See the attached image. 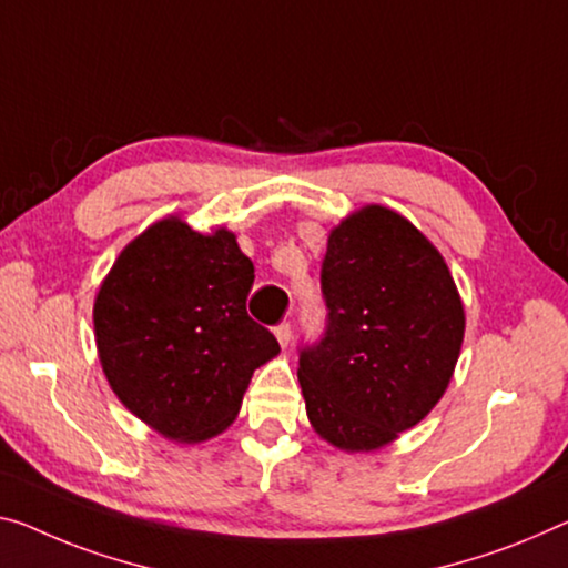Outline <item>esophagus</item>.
<instances>
[{"mask_svg": "<svg viewBox=\"0 0 568 568\" xmlns=\"http://www.w3.org/2000/svg\"><path fill=\"white\" fill-rule=\"evenodd\" d=\"M274 335L278 339V345L290 347V343H292V325H290V322H282V325H276Z\"/></svg>", "mask_w": 568, "mask_h": 568, "instance_id": "esophagus-1", "label": "esophagus"}]
</instances>
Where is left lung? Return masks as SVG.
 Returning a JSON list of instances; mask_svg holds the SVG:
<instances>
[{"label": "left lung", "mask_w": 568, "mask_h": 568, "mask_svg": "<svg viewBox=\"0 0 568 568\" xmlns=\"http://www.w3.org/2000/svg\"><path fill=\"white\" fill-rule=\"evenodd\" d=\"M327 329L300 353L312 429L343 452L396 442L439 404L465 339V307L434 243L404 215L363 205L322 261Z\"/></svg>", "instance_id": "left-lung-1"}]
</instances>
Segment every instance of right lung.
I'll use <instances>...</instances> for the list:
<instances>
[{
  "instance_id": "1",
  "label": "right lung",
  "mask_w": 568,
  "mask_h": 568,
  "mask_svg": "<svg viewBox=\"0 0 568 568\" xmlns=\"http://www.w3.org/2000/svg\"><path fill=\"white\" fill-rule=\"evenodd\" d=\"M254 261L235 233L168 215L126 243L93 302L95 351L116 398L178 444L205 442L239 416L276 337L248 317Z\"/></svg>"
}]
</instances>
